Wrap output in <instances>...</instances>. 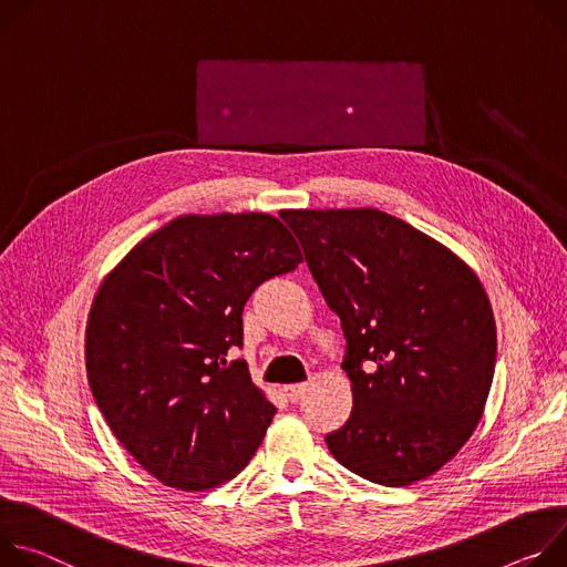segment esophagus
I'll return each instance as SVG.
<instances>
[{"label": "esophagus", "mask_w": 567, "mask_h": 567, "mask_svg": "<svg viewBox=\"0 0 567 567\" xmlns=\"http://www.w3.org/2000/svg\"><path fill=\"white\" fill-rule=\"evenodd\" d=\"M306 390H308V385H306V383H297V385H286V388H284V394L288 396V401H290V403H297V401H301V399H303Z\"/></svg>", "instance_id": "obj_1"}]
</instances>
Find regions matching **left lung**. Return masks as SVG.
<instances>
[{
	"instance_id": "8db88e82",
	"label": "left lung",
	"mask_w": 567,
	"mask_h": 567,
	"mask_svg": "<svg viewBox=\"0 0 567 567\" xmlns=\"http://www.w3.org/2000/svg\"><path fill=\"white\" fill-rule=\"evenodd\" d=\"M286 225L340 318L353 392L331 455L355 475L408 486L468 442L495 371V320L449 247L379 209H288Z\"/></svg>"
}]
</instances>
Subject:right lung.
<instances>
[{"label": "right lung", "instance_id": "1", "mask_svg": "<svg viewBox=\"0 0 567 567\" xmlns=\"http://www.w3.org/2000/svg\"><path fill=\"white\" fill-rule=\"evenodd\" d=\"M301 261L268 214L182 216L135 245L101 284L85 367L110 430L153 477L205 491L236 477L277 408L243 360V306Z\"/></svg>", "mask_w": 567, "mask_h": 567}]
</instances>
